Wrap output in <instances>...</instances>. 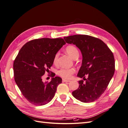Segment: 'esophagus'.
Returning a JSON list of instances; mask_svg holds the SVG:
<instances>
[{
    "label": "esophagus",
    "instance_id": "34e87169",
    "mask_svg": "<svg viewBox=\"0 0 128 128\" xmlns=\"http://www.w3.org/2000/svg\"><path fill=\"white\" fill-rule=\"evenodd\" d=\"M70 80H65V79H62V82H70Z\"/></svg>",
    "mask_w": 128,
    "mask_h": 128
}]
</instances>
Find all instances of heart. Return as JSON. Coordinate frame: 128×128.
<instances>
[{
    "label": "heart",
    "mask_w": 128,
    "mask_h": 128,
    "mask_svg": "<svg viewBox=\"0 0 128 128\" xmlns=\"http://www.w3.org/2000/svg\"><path fill=\"white\" fill-rule=\"evenodd\" d=\"M67 53L68 54L69 56H70L72 59L78 58L79 56V52L78 49L76 47L73 45L67 46L66 48ZM59 56V53L57 52L53 59L54 64H56L58 61V58ZM75 72V70L72 68H62L58 71V75L60 76L61 77L64 78H70L72 74Z\"/></svg>",
    "instance_id": "b5f03b06"
}]
</instances>
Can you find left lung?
I'll list each match as a JSON object with an SVG mask.
<instances>
[{
  "mask_svg": "<svg viewBox=\"0 0 128 128\" xmlns=\"http://www.w3.org/2000/svg\"><path fill=\"white\" fill-rule=\"evenodd\" d=\"M68 44L75 45L82 54L83 60L77 76L86 80H79V87L72 96L83 102L95 101L106 90L115 72L113 53L99 38L86 34L64 37ZM87 76L86 79L84 78Z\"/></svg>",
  "mask_w": 128,
  "mask_h": 128,
  "instance_id": "left-lung-1",
  "label": "left lung"
}]
</instances>
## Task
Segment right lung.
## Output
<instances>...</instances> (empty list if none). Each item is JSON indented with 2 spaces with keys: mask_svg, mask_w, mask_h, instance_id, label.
<instances>
[{
  "mask_svg": "<svg viewBox=\"0 0 128 128\" xmlns=\"http://www.w3.org/2000/svg\"><path fill=\"white\" fill-rule=\"evenodd\" d=\"M65 44L63 38H42L27 42L20 49L13 64L14 80L30 103L44 105L53 98L62 79L53 73L51 82L44 83L42 76L49 72L54 56Z\"/></svg>",
  "mask_w": 128,
  "mask_h": 128,
  "instance_id": "add662e5",
  "label": "right lung"
}]
</instances>
